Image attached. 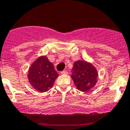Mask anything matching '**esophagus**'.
<instances>
[{
    "label": "esophagus",
    "mask_w": 130,
    "mask_h": 130,
    "mask_svg": "<svg viewBox=\"0 0 130 130\" xmlns=\"http://www.w3.org/2000/svg\"><path fill=\"white\" fill-rule=\"evenodd\" d=\"M68 71H66V70H64V71H61V74H68Z\"/></svg>",
    "instance_id": "esophagus-1"
}]
</instances>
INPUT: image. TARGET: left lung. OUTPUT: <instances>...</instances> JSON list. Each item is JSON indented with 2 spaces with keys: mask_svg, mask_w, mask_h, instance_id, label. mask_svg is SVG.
<instances>
[{
  "mask_svg": "<svg viewBox=\"0 0 130 130\" xmlns=\"http://www.w3.org/2000/svg\"><path fill=\"white\" fill-rule=\"evenodd\" d=\"M71 77L77 89L86 92L95 87L99 73L92 63L85 60H78L74 62Z\"/></svg>",
  "mask_w": 130,
  "mask_h": 130,
  "instance_id": "left-lung-1",
  "label": "left lung"
}]
</instances>
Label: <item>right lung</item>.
<instances>
[{"label":"right lung","instance_id":"right-lung-1","mask_svg":"<svg viewBox=\"0 0 130 130\" xmlns=\"http://www.w3.org/2000/svg\"><path fill=\"white\" fill-rule=\"evenodd\" d=\"M27 76L31 86L36 90L43 93L53 87L59 74L47 56H41L31 64Z\"/></svg>","mask_w":130,"mask_h":130}]
</instances>
